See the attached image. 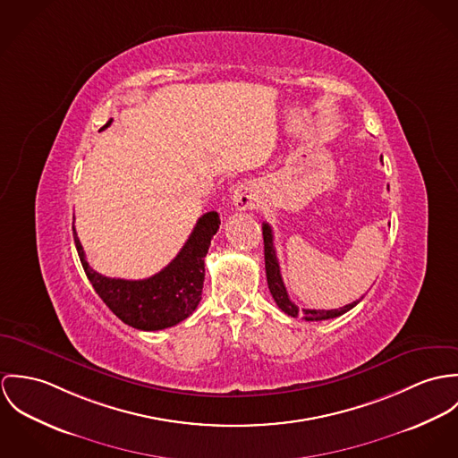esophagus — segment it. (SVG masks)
Returning a JSON list of instances; mask_svg holds the SVG:
<instances>
[{"label": "esophagus", "mask_w": 458, "mask_h": 458, "mask_svg": "<svg viewBox=\"0 0 458 458\" xmlns=\"http://www.w3.org/2000/svg\"><path fill=\"white\" fill-rule=\"evenodd\" d=\"M233 205L239 210H250V208H256L259 205V199H258V191L251 182H242L235 188L233 191Z\"/></svg>", "instance_id": "1"}]
</instances>
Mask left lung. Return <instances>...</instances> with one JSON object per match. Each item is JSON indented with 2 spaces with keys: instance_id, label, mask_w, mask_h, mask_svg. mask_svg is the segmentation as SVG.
<instances>
[{
  "instance_id": "left-lung-1",
  "label": "left lung",
  "mask_w": 458,
  "mask_h": 458,
  "mask_svg": "<svg viewBox=\"0 0 458 458\" xmlns=\"http://www.w3.org/2000/svg\"><path fill=\"white\" fill-rule=\"evenodd\" d=\"M263 250H265V272H267V283H268V290L272 293V299L276 301V304L279 305V309L283 312H286L292 318L302 316L305 321H321V319H332L337 318L344 312H348L350 309H353L360 301L352 302V304L339 307V309H299L297 305L293 304L288 297V292L284 288L283 277H281V268H279V261H277V254H276V248H274V233L268 223H263Z\"/></svg>"
}]
</instances>
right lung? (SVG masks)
<instances>
[{
	"mask_svg": "<svg viewBox=\"0 0 458 458\" xmlns=\"http://www.w3.org/2000/svg\"><path fill=\"white\" fill-rule=\"evenodd\" d=\"M110 124L112 119L106 121L102 130ZM219 225L221 219L216 210L204 214L179 254L163 270L140 281L105 277L98 274L86 261L75 226L73 241L84 272L105 305L126 325L153 332L181 323L200 304L205 279L204 258Z\"/></svg>",
	"mask_w": 458,
	"mask_h": 458,
	"instance_id": "add662e5",
	"label": "right lung"
}]
</instances>
